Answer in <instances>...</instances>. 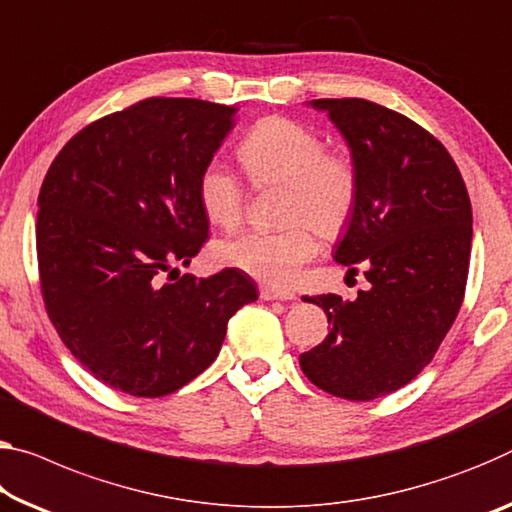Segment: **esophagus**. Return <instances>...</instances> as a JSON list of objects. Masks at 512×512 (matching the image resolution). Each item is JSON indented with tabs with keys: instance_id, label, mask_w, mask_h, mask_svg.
<instances>
[{
	"instance_id": "34e87169",
	"label": "esophagus",
	"mask_w": 512,
	"mask_h": 512,
	"mask_svg": "<svg viewBox=\"0 0 512 512\" xmlns=\"http://www.w3.org/2000/svg\"><path fill=\"white\" fill-rule=\"evenodd\" d=\"M259 296H262V300H287V303L296 300L294 294H287V291H278V289H271V287L259 289Z\"/></svg>"
}]
</instances>
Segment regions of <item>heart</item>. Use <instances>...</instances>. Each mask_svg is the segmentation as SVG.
I'll return each instance as SVG.
<instances>
[{"instance_id":"obj_1","label":"heart","mask_w":512,"mask_h":512,"mask_svg":"<svg viewBox=\"0 0 512 512\" xmlns=\"http://www.w3.org/2000/svg\"><path fill=\"white\" fill-rule=\"evenodd\" d=\"M237 154L255 186H285L282 221L289 225L225 239L216 246V257L264 285L289 287L316 253L311 228L323 239H337L351 225L360 198L358 168L348 154L323 150L312 127L285 116L257 120ZM198 202L214 225L234 227L243 218L246 191L230 170L212 161L198 177Z\"/></svg>"}]
</instances>
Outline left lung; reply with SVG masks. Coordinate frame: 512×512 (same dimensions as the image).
<instances>
[{
  "label": "left lung",
  "mask_w": 512,
  "mask_h": 512,
  "mask_svg": "<svg viewBox=\"0 0 512 512\" xmlns=\"http://www.w3.org/2000/svg\"><path fill=\"white\" fill-rule=\"evenodd\" d=\"M310 104L328 111L358 168V207L335 262L362 269L369 289L303 298L323 307L330 332L300 369L323 392L371 401L417 378L456 321L472 202L451 154L410 118L360 97Z\"/></svg>",
  "instance_id": "8db88e82"
}]
</instances>
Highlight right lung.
I'll return each instance as SVG.
<instances>
[{
  "label": "right lung",
  "instance_id": "obj_1",
  "mask_svg": "<svg viewBox=\"0 0 512 512\" xmlns=\"http://www.w3.org/2000/svg\"><path fill=\"white\" fill-rule=\"evenodd\" d=\"M237 107L150 97L63 145L38 196L45 310L61 342L118 392L157 399L200 376L227 321L257 300L237 269L180 275L207 241L198 177Z\"/></svg>",
  "mask_w": 512,
  "mask_h": 512
}]
</instances>
